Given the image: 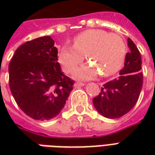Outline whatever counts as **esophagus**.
<instances>
[{
	"mask_svg": "<svg viewBox=\"0 0 155 155\" xmlns=\"http://www.w3.org/2000/svg\"><path fill=\"white\" fill-rule=\"evenodd\" d=\"M84 83L83 82H76L75 84H74V86H84Z\"/></svg>",
	"mask_w": 155,
	"mask_h": 155,
	"instance_id": "34e87169",
	"label": "esophagus"
}]
</instances>
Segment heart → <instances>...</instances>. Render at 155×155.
Masks as SVG:
<instances>
[{
  "mask_svg": "<svg viewBox=\"0 0 155 155\" xmlns=\"http://www.w3.org/2000/svg\"><path fill=\"white\" fill-rule=\"evenodd\" d=\"M126 51L125 43L120 35L104 30L92 29L81 32L74 39V45H64L58 54V61L66 73H71L84 61L85 55L91 64H84L74 71L81 79L102 76L116 73L123 64Z\"/></svg>",
  "mask_w": 155,
  "mask_h": 155,
  "instance_id": "heart-1",
  "label": "heart"
}]
</instances>
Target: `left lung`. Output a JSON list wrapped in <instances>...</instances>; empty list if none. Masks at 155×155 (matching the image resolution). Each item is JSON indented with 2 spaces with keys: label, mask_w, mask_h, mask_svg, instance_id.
Returning a JSON list of instances; mask_svg holds the SVG:
<instances>
[{
  "label": "left lung",
  "mask_w": 155,
  "mask_h": 155,
  "mask_svg": "<svg viewBox=\"0 0 155 155\" xmlns=\"http://www.w3.org/2000/svg\"><path fill=\"white\" fill-rule=\"evenodd\" d=\"M130 51L120 76L103 84L101 93L93 99L96 110L109 119H117L131 110L140 97L143 85L141 55L132 40L128 38Z\"/></svg>",
  "instance_id": "obj_1"
}]
</instances>
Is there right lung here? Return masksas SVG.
I'll use <instances>...</instances> for the list:
<instances>
[{
	"label": "right lung",
	"instance_id": "1",
	"mask_svg": "<svg viewBox=\"0 0 155 155\" xmlns=\"http://www.w3.org/2000/svg\"><path fill=\"white\" fill-rule=\"evenodd\" d=\"M51 36L27 41L15 51L9 64V85L16 104L36 120H50L61 113L74 81L58 63Z\"/></svg>",
	"mask_w": 155,
	"mask_h": 155
}]
</instances>
